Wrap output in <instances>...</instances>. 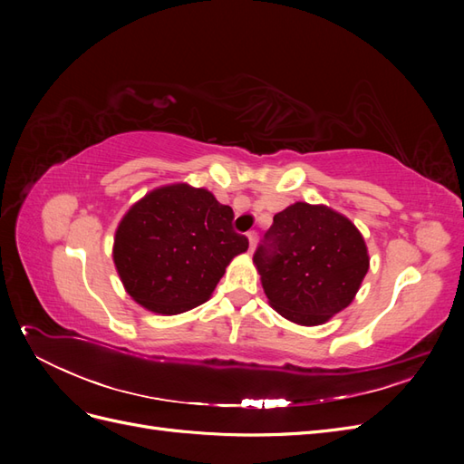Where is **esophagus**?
Returning a JSON list of instances; mask_svg holds the SVG:
<instances>
[{
    "mask_svg": "<svg viewBox=\"0 0 464 464\" xmlns=\"http://www.w3.org/2000/svg\"><path fill=\"white\" fill-rule=\"evenodd\" d=\"M247 240H249V251H254V247H256V244H257V232H256V230L247 232Z\"/></svg>",
    "mask_w": 464,
    "mask_h": 464,
    "instance_id": "1",
    "label": "esophagus"
}]
</instances>
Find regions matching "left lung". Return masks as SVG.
<instances>
[{
  "label": "left lung",
  "instance_id": "1",
  "mask_svg": "<svg viewBox=\"0 0 464 464\" xmlns=\"http://www.w3.org/2000/svg\"><path fill=\"white\" fill-rule=\"evenodd\" d=\"M254 263L269 304L305 327L343 312L370 269L366 242L354 224L310 203H294L275 215Z\"/></svg>",
  "mask_w": 464,
  "mask_h": 464
}]
</instances>
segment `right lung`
Returning <instances> with one entry per match:
<instances>
[{
    "mask_svg": "<svg viewBox=\"0 0 464 464\" xmlns=\"http://www.w3.org/2000/svg\"><path fill=\"white\" fill-rule=\"evenodd\" d=\"M234 210L188 184L147 193L121 218L114 263L130 296L162 315L184 314L210 298L247 237L232 228Z\"/></svg>",
    "mask_w": 464,
    "mask_h": 464,
    "instance_id": "add662e5",
    "label": "right lung"
}]
</instances>
